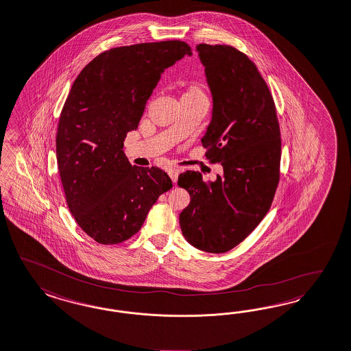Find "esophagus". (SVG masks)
<instances>
[{
	"mask_svg": "<svg viewBox=\"0 0 351 351\" xmlns=\"http://www.w3.org/2000/svg\"><path fill=\"white\" fill-rule=\"evenodd\" d=\"M179 173H180V169H169V175L171 178V180L173 182H178V178H179Z\"/></svg>",
	"mask_w": 351,
	"mask_h": 351,
	"instance_id": "1",
	"label": "esophagus"
}]
</instances>
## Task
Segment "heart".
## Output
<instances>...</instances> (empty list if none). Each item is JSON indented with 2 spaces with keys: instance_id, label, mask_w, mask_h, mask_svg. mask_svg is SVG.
Listing matches in <instances>:
<instances>
[{
  "instance_id": "obj_1",
  "label": "heart",
  "mask_w": 351,
  "mask_h": 351,
  "mask_svg": "<svg viewBox=\"0 0 351 351\" xmlns=\"http://www.w3.org/2000/svg\"><path fill=\"white\" fill-rule=\"evenodd\" d=\"M182 97H206L204 89L198 84H191Z\"/></svg>"
}]
</instances>
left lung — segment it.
<instances>
[{"mask_svg": "<svg viewBox=\"0 0 351 351\" xmlns=\"http://www.w3.org/2000/svg\"><path fill=\"white\" fill-rule=\"evenodd\" d=\"M214 110L202 146L223 175L204 182L185 171L179 186L191 194L180 214L184 237L208 253H226L266 217L280 182L281 137L274 97L254 62L230 45H197Z\"/></svg>", "mask_w": 351, "mask_h": 351, "instance_id": "1", "label": "left lung"}]
</instances>
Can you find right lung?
Instances as JSON below:
<instances>
[{"label": "right lung", "mask_w": 351, "mask_h": 351, "mask_svg": "<svg viewBox=\"0 0 351 351\" xmlns=\"http://www.w3.org/2000/svg\"><path fill=\"white\" fill-rule=\"evenodd\" d=\"M191 54L180 40L112 48L73 82L58 121L57 163L73 219L98 243L131 239L158 197L172 188L163 169L131 166L123 145L160 73Z\"/></svg>", "instance_id": "1"}]
</instances>
